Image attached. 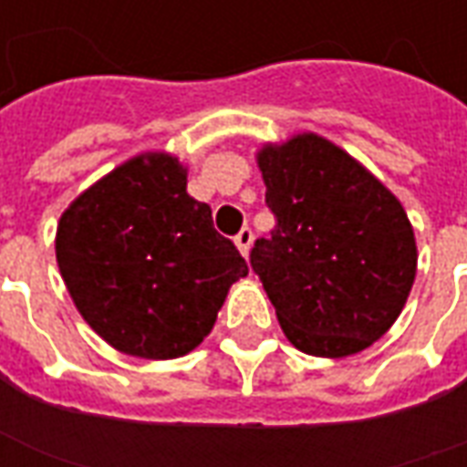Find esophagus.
<instances>
[{
  "label": "esophagus",
  "mask_w": 467,
  "mask_h": 467,
  "mask_svg": "<svg viewBox=\"0 0 467 467\" xmlns=\"http://www.w3.org/2000/svg\"><path fill=\"white\" fill-rule=\"evenodd\" d=\"M234 244H237V250L247 257V253H250V244H253V230H250V227H243L240 233L234 234Z\"/></svg>",
  "instance_id": "1"
}]
</instances>
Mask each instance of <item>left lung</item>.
Returning a JSON list of instances; mask_svg holds the SVG:
<instances>
[{"label":"left lung","instance_id":"1","mask_svg":"<svg viewBox=\"0 0 467 467\" xmlns=\"http://www.w3.org/2000/svg\"><path fill=\"white\" fill-rule=\"evenodd\" d=\"M275 214L250 265L287 340L345 358L390 330L415 280V234L395 194L317 134L257 154Z\"/></svg>","mask_w":467,"mask_h":467}]
</instances>
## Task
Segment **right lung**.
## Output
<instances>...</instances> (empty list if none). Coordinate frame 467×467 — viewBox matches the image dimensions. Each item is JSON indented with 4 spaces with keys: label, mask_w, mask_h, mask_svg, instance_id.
Here are the masks:
<instances>
[{
    "label": "right lung",
    "mask_w": 467,
    "mask_h": 467,
    "mask_svg": "<svg viewBox=\"0 0 467 467\" xmlns=\"http://www.w3.org/2000/svg\"><path fill=\"white\" fill-rule=\"evenodd\" d=\"M57 265L77 310L115 350L172 360L202 343L247 275L174 157L150 152L102 177L57 227Z\"/></svg>",
    "instance_id": "1"
}]
</instances>
